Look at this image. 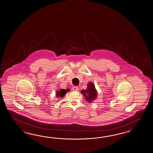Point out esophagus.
I'll use <instances>...</instances> for the list:
<instances>
[{
	"instance_id": "34e87169",
	"label": "esophagus",
	"mask_w": 153,
	"mask_h": 153,
	"mask_svg": "<svg viewBox=\"0 0 153 153\" xmlns=\"http://www.w3.org/2000/svg\"><path fill=\"white\" fill-rule=\"evenodd\" d=\"M72 90L73 91H79V87H77V86H74V87H72Z\"/></svg>"
}]
</instances>
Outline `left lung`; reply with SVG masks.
Returning a JSON list of instances; mask_svg holds the SVG:
<instances>
[{"mask_svg":"<svg viewBox=\"0 0 153 153\" xmlns=\"http://www.w3.org/2000/svg\"><path fill=\"white\" fill-rule=\"evenodd\" d=\"M81 93L83 95L87 102H92L97 97V91L93 83H88L87 88L86 90H82Z\"/></svg>","mask_w":153,"mask_h":153,"instance_id":"8db88e82","label":"left lung"}]
</instances>
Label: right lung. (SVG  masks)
Wrapping results in <instances>:
<instances>
[{
  "mask_svg": "<svg viewBox=\"0 0 153 153\" xmlns=\"http://www.w3.org/2000/svg\"><path fill=\"white\" fill-rule=\"evenodd\" d=\"M69 90L68 89H61L60 90H58L57 91L56 93V96L57 97H63V96H65V95H66L67 92H68Z\"/></svg>",
  "mask_w": 153,
  "mask_h": 153,
  "instance_id": "1",
  "label": "right lung"
}]
</instances>
